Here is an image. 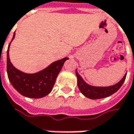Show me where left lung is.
Wrapping results in <instances>:
<instances>
[{"instance_id": "1", "label": "left lung", "mask_w": 134, "mask_h": 134, "mask_svg": "<svg viewBox=\"0 0 134 134\" xmlns=\"http://www.w3.org/2000/svg\"><path fill=\"white\" fill-rule=\"evenodd\" d=\"M126 74H125L123 78L118 83H116L114 86H108V87H96V86H92L87 84L76 71V75L77 77V86L79 89L84 96L92 99L105 98L114 94L119 90L120 87L123 84L126 77Z\"/></svg>"}]
</instances>
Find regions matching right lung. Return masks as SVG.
<instances>
[{
	"label": "right lung",
	"instance_id": "right-lung-1",
	"mask_svg": "<svg viewBox=\"0 0 134 134\" xmlns=\"http://www.w3.org/2000/svg\"><path fill=\"white\" fill-rule=\"evenodd\" d=\"M15 36V33H14L12 40L14 39ZM9 46L7 50L6 70L8 77L12 86L21 95L29 98H41L48 95L52 90L57 77L65 61L69 58L65 57L55 61L37 73H23L15 68L10 62L9 56Z\"/></svg>",
	"mask_w": 134,
	"mask_h": 134
}]
</instances>
